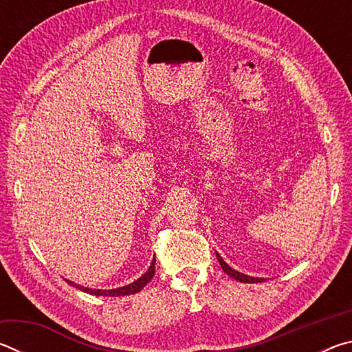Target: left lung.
I'll list each match as a JSON object with an SVG mask.
<instances>
[{"instance_id":"obj_1","label":"left lung","mask_w":352,"mask_h":352,"mask_svg":"<svg viewBox=\"0 0 352 352\" xmlns=\"http://www.w3.org/2000/svg\"><path fill=\"white\" fill-rule=\"evenodd\" d=\"M217 254V259H219V264H220V267H222L223 269V272L226 273V275H230L231 278H234L236 281H239V283H261L262 281V278H253V276H248V275H243V273H241V272H237V270H234V269H231V267L226 264V262L220 258V254L219 253H216Z\"/></svg>"}]
</instances>
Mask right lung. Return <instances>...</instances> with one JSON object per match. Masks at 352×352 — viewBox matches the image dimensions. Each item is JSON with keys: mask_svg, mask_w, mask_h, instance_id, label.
Returning <instances> with one entry per match:
<instances>
[{"mask_svg": "<svg viewBox=\"0 0 352 352\" xmlns=\"http://www.w3.org/2000/svg\"><path fill=\"white\" fill-rule=\"evenodd\" d=\"M153 275H155V258H153L151 267H148V270L144 273V275L136 279V281H133L132 284L124 285V287H118V289H111V290H102V289L83 287V285H79V284H76L73 281H68V279H67V283L69 285H73V287H76V289H80L82 292H87V294H90V295H98V296H124V295H133V294H136V292H140L148 281H151V279L153 278Z\"/></svg>", "mask_w": 352, "mask_h": 352, "instance_id": "1", "label": "right lung"}]
</instances>
